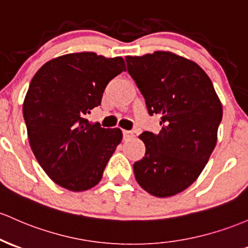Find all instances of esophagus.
Segmentation results:
<instances>
[{
    "label": "esophagus",
    "mask_w": 248,
    "mask_h": 248,
    "mask_svg": "<svg viewBox=\"0 0 248 248\" xmlns=\"http://www.w3.org/2000/svg\"><path fill=\"white\" fill-rule=\"evenodd\" d=\"M122 134H124V140H130V139L134 137L133 132H129V130H122Z\"/></svg>",
    "instance_id": "obj_1"
}]
</instances>
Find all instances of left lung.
I'll return each instance as SVG.
<instances>
[{
    "label": "left lung",
    "mask_w": 248,
    "mask_h": 248,
    "mask_svg": "<svg viewBox=\"0 0 248 248\" xmlns=\"http://www.w3.org/2000/svg\"><path fill=\"white\" fill-rule=\"evenodd\" d=\"M126 62L149 115H161L162 126L157 135H139L146 153L133 166L135 179L154 197H173L199 178L216 148L221 102L211 78L192 60L157 50L127 56Z\"/></svg>",
    "instance_id": "1"
}]
</instances>
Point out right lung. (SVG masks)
<instances>
[{"instance_id": "obj_1", "label": "right lung", "mask_w": 248, "mask_h": 248, "mask_svg": "<svg viewBox=\"0 0 248 248\" xmlns=\"http://www.w3.org/2000/svg\"><path fill=\"white\" fill-rule=\"evenodd\" d=\"M124 70L120 56L80 51L46 62L32 78L23 101L29 145L59 186L82 192L102 179L122 132L102 128L84 115L101 105L106 86Z\"/></svg>"}]
</instances>
